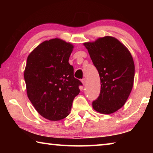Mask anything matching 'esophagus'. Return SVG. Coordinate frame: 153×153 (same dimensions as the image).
<instances>
[{
  "instance_id": "1",
  "label": "esophagus",
  "mask_w": 153,
  "mask_h": 153,
  "mask_svg": "<svg viewBox=\"0 0 153 153\" xmlns=\"http://www.w3.org/2000/svg\"><path fill=\"white\" fill-rule=\"evenodd\" d=\"M82 83L83 84V85H86V79H85V78H84V79H82Z\"/></svg>"
}]
</instances>
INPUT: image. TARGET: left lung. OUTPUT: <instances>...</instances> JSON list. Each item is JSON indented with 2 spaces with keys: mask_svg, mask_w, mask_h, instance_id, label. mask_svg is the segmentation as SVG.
Segmentation results:
<instances>
[{
  "mask_svg": "<svg viewBox=\"0 0 153 153\" xmlns=\"http://www.w3.org/2000/svg\"><path fill=\"white\" fill-rule=\"evenodd\" d=\"M100 79V93L92 107L102 114L115 113L125 105L133 88L135 67L130 52L117 38H99L84 42Z\"/></svg>",
  "mask_w": 153,
  "mask_h": 153,
  "instance_id": "left-lung-1",
  "label": "left lung"
}]
</instances>
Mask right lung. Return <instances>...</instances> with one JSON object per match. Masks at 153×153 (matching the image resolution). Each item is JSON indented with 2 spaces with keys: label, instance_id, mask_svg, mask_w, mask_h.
Returning a JSON list of instances; mask_svg holds the SVG:
<instances>
[{
  "label": "right lung",
  "instance_id": "right-lung-1",
  "mask_svg": "<svg viewBox=\"0 0 153 153\" xmlns=\"http://www.w3.org/2000/svg\"><path fill=\"white\" fill-rule=\"evenodd\" d=\"M74 45L54 38L44 41L27 56L24 71L27 97L41 116L59 121L70 113L82 82L69 63Z\"/></svg>",
  "mask_w": 153,
  "mask_h": 153
}]
</instances>
